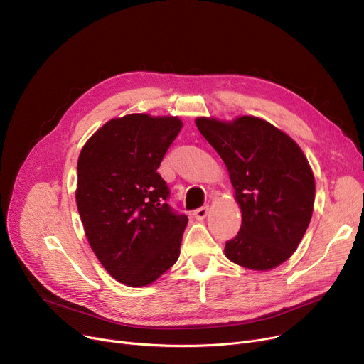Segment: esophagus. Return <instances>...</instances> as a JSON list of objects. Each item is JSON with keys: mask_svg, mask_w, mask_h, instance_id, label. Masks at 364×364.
I'll return each instance as SVG.
<instances>
[{"mask_svg": "<svg viewBox=\"0 0 364 364\" xmlns=\"http://www.w3.org/2000/svg\"><path fill=\"white\" fill-rule=\"evenodd\" d=\"M208 213H209V206H208V205H205V206H202V208L196 209L193 215H195L198 220H203V218L208 215Z\"/></svg>", "mask_w": 364, "mask_h": 364, "instance_id": "obj_1", "label": "esophagus"}]
</instances>
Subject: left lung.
Wrapping results in <instances>:
<instances>
[{
	"instance_id": "obj_1",
	"label": "left lung",
	"mask_w": 364,
	"mask_h": 364,
	"mask_svg": "<svg viewBox=\"0 0 364 364\" xmlns=\"http://www.w3.org/2000/svg\"><path fill=\"white\" fill-rule=\"evenodd\" d=\"M195 122L224 161L240 206V230L225 242V257L250 270L274 269L296 251L313 215L316 183L307 158L261 118Z\"/></svg>"
}]
</instances>
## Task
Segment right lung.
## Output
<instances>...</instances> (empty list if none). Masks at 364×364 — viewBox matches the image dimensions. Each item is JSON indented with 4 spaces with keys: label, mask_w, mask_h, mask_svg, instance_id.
Here are the masks:
<instances>
[{
    "label": "right lung",
    "mask_w": 364,
    "mask_h": 364,
    "mask_svg": "<svg viewBox=\"0 0 364 364\" xmlns=\"http://www.w3.org/2000/svg\"><path fill=\"white\" fill-rule=\"evenodd\" d=\"M183 122L146 113L114 118L78 158L76 206L92 252L118 282L147 286L176 264L187 217L166 203L158 168Z\"/></svg>",
    "instance_id": "1"
}]
</instances>
